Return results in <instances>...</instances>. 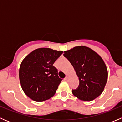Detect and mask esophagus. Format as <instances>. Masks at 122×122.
<instances>
[{
	"label": "esophagus",
	"mask_w": 122,
	"mask_h": 122,
	"mask_svg": "<svg viewBox=\"0 0 122 122\" xmlns=\"http://www.w3.org/2000/svg\"><path fill=\"white\" fill-rule=\"evenodd\" d=\"M64 80L66 81H67L68 80V78L67 77H66L64 78Z\"/></svg>",
	"instance_id": "obj_1"
}]
</instances>
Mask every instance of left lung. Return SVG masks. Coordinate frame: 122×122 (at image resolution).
Here are the masks:
<instances>
[{
	"instance_id": "obj_1",
	"label": "left lung",
	"mask_w": 122,
	"mask_h": 122,
	"mask_svg": "<svg viewBox=\"0 0 122 122\" xmlns=\"http://www.w3.org/2000/svg\"><path fill=\"white\" fill-rule=\"evenodd\" d=\"M76 71L80 84L72 90L74 96L83 101H92L103 93L107 80V69L97 53L87 46H77L64 52Z\"/></svg>"
}]
</instances>
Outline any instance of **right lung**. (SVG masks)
I'll use <instances>...</instances> for the list:
<instances>
[{
  "label": "right lung",
  "instance_id": "right-lung-1",
  "mask_svg": "<svg viewBox=\"0 0 122 122\" xmlns=\"http://www.w3.org/2000/svg\"><path fill=\"white\" fill-rule=\"evenodd\" d=\"M63 51L41 48L32 51L22 61L19 76L25 94L36 102L54 96L62 79L53 66Z\"/></svg>",
  "mask_w": 122,
  "mask_h": 122
}]
</instances>
